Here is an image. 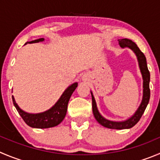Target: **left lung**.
I'll use <instances>...</instances> for the list:
<instances>
[{
  "label": "left lung",
  "instance_id": "1",
  "mask_svg": "<svg viewBox=\"0 0 160 160\" xmlns=\"http://www.w3.org/2000/svg\"><path fill=\"white\" fill-rule=\"evenodd\" d=\"M118 45L122 48H128L133 52L137 56L138 62V66H139L140 71H141V75L143 78V97L142 100L141 102V104L139 105L138 108L134 112L132 116L128 118L127 119L123 120V121H112V120L104 118L99 112L97 108V103H96L95 98L93 97L92 91L91 95H92V112L95 117L96 120L102 125L103 127L109 129H115V130H124V129H130L134 127L135 125L138 122L140 118L142 116L146 107H147L150 99V89H149V82H150V73L148 71L147 66V61H146L145 56L144 53L139 49L138 45L133 42L127 38L118 39Z\"/></svg>",
  "mask_w": 160,
  "mask_h": 160
}]
</instances>
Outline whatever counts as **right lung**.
Wrapping results in <instances>:
<instances>
[{
	"label": "right lung",
	"mask_w": 160,
	"mask_h": 160,
	"mask_svg": "<svg viewBox=\"0 0 160 160\" xmlns=\"http://www.w3.org/2000/svg\"><path fill=\"white\" fill-rule=\"evenodd\" d=\"M44 41H45L44 38H39L37 40L31 41V42H27L25 45H27V43H38V42H44ZM77 87L78 82H74L68 86L63 92L60 99L56 101V104L51 108L45 112H41V113L33 114L24 112L19 107L13 96L12 101L16 110L18 111L20 116L29 127L38 129L50 128V127H56L65 118L67 110H68V102H69L71 95Z\"/></svg>",
	"instance_id": "add662e5"
}]
</instances>
